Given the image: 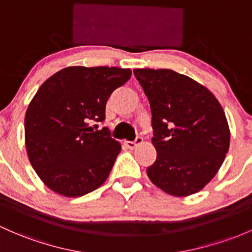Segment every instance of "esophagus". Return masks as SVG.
<instances>
[{
  "mask_svg": "<svg viewBox=\"0 0 252 252\" xmlns=\"http://www.w3.org/2000/svg\"><path fill=\"white\" fill-rule=\"evenodd\" d=\"M142 144V137L141 136H136V139L134 141H126V146L129 148V150H134L137 145Z\"/></svg>",
  "mask_w": 252,
  "mask_h": 252,
  "instance_id": "1",
  "label": "esophagus"
}]
</instances>
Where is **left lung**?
Returning <instances> with one entry per match:
<instances>
[{"instance_id":"left-lung-1","label":"left lung","mask_w":252,"mask_h":252,"mask_svg":"<svg viewBox=\"0 0 252 252\" xmlns=\"http://www.w3.org/2000/svg\"><path fill=\"white\" fill-rule=\"evenodd\" d=\"M152 112L157 159L147 176L168 194L187 197L215 176L229 148L228 123L219 100L194 79L166 68H135Z\"/></svg>"}]
</instances>
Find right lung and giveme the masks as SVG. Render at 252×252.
Instances as JSON below:
<instances>
[{"mask_svg":"<svg viewBox=\"0 0 252 252\" xmlns=\"http://www.w3.org/2000/svg\"><path fill=\"white\" fill-rule=\"evenodd\" d=\"M131 76L130 68L70 66L39 87L25 115L29 159L48 189L63 197H82L110 175L121 144L105 121L113 91Z\"/></svg>","mask_w":252,"mask_h":252,"instance_id":"add662e5","label":"right lung"}]
</instances>
